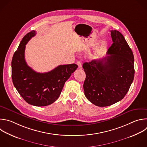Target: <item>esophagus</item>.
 Segmentation results:
<instances>
[{
    "label": "esophagus",
    "instance_id": "obj_1",
    "mask_svg": "<svg viewBox=\"0 0 147 147\" xmlns=\"http://www.w3.org/2000/svg\"><path fill=\"white\" fill-rule=\"evenodd\" d=\"M77 65L78 66V68L79 69H81L82 68V64H81V62L80 61L77 62Z\"/></svg>",
    "mask_w": 147,
    "mask_h": 147
}]
</instances>
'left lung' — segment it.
<instances>
[{"label": "left lung", "instance_id": "left-lung-1", "mask_svg": "<svg viewBox=\"0 0 147 147\" xmlns=\"http://www.w3.org/2000/svg\"><path fill=\"white\" fill-rule=\"evenodd\" d=\"M113 41L106 57L85 62V96L93 105L106 107L121 101L134 77V56L123 36L111 30Z\"/></svg>", "mask_w": 147, "mask_h": 147}]
</instances>
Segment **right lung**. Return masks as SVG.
Returning <instances> with one entry per match:
<instances>
[{"label": "right lung", "mask_w": 147, "mask_h": 147, "mask_svg": "<svg viewBox=\"0 0 147 147\" xmlns=\"http://www.w3.org/2000/svg\"><path fill=\"white\" fill-rule=\"evenodd\" d=\"M36 33L34 30L27 33L14 53L11 77L15 88L28 103L42 107L51 105L58 99L65 82L78 66L75 63L59 65L44 73L33 70L25 61V50L26 44Z\"/></svg>", "instance_id": "add662e5"}]
</instances>
